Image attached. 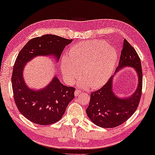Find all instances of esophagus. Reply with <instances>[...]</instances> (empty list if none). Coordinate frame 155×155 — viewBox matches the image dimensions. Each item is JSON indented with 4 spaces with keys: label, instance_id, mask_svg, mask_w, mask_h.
<instances>
[{
    "label": "esophagus",
    "instance_id": "esophagus-1",
    "mask_svg": "<svg viewBox=\"0 0 155 155\" xmlns=\"http://www.w3.org/2000/svg\"><path fill=\"white\" fill-rule=\"evenodd\" d=\"M81 93V91H80V90H75V97H77V96H78L79 95V94Z\"/></svg>",
    "mask_w": 155,
    "mask_h": 155
}]
</instances>
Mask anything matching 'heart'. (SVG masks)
Here are the masks:
<instances>
[{"mask_svg": "<svg viewBox=\"0 0 155 155\" xmlns=\"http://www.w3.org/2000/svg\"><path fill=\"white\" fill-rule=\"evenodd\" d=\"M117 60L118 53L114 46L104 41H87L72 46L62 59L61 70L69 84L75 82L82 70L84 80L80 85L97 88L109 80Z\"/></svg>", "mask_w": 155, "mask_h": 155, "instance_id": "b5f03b06", "label": "heart"}]
</instances>
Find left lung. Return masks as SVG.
<instances>
[{"label": "left lung", "mask_w": 155, "mask_h": 155, "mask_svg": "<svg viewBox=\"0 0 155 155\" xmlns=\"http://www.w3.org/2000/svg\"><path fill=\"white\" fill-rule=\"evenodd\" d=\"M124 67H133L137 73L138 85L131 96L119 98L113 91L114 75L99 90L91 94V100L86 109L90 120L103 128H114L127 121L136 111L142 95V70L139 56L135 49L124 39L118 72Z\"/></svg>", "instance_id": "8db88e82"}]
</instances>
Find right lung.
<instances>
[{"label": "right lung", "instance_id": "1", "mask_svg": "<svg viewBox=\"0 0 155 155\" xmlns=\"http://www.w3.org/2000/svg\"><path fill=\"white\" fill-rule=\"evenodd\" d=\"M72 39L54 35H44L29 41L15 60L12 77L16 106L24 117L32 123L48 125L61 120L67 105L74 99L75 88L67 87L56 75L45 88L33 90L26 84L23 71L27 62L39 56H54L56 61Z\"/></svg>", "mask_w": 155, "mask_h": 155}]
</instances>
